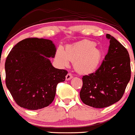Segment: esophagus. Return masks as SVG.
<instances>
[{
    "instance_id": "obj_1",
    "label": "esophagus",
    "mask_w": 135,
    "mask_h": 135,
    "mask_svg": "<svg viewBox=\"0 0 135 135\" xmlns=\"http://www.w3.org/2000/svg\"><path fill=\"white\" fill-rule=\"evenodd\" d=\"M72 77H73V76H72V75L70 73H68V74L66 75V81H69V80H70L72 78Z\"/></svg>"
}]
</instances>
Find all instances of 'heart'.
<instances>
[{
  "mask_svg": "<svg viewBox=\"0 0 135 135\" xmlns=\"http://www.w3.org/2000/svg\"><path fill=\"white\" fill-rule=\"evenodd\" d=\"M56 58L62 66H68L69 61L73 62V68L80 74L94 73L99 66L102 59L100 50L96 43L89 40H83L66 46L64 51L58 49Z\"/></svg>",
  "mask_w": 135,
  "mask_h": 135,
  "instance_id": "heart-1",
  "label": "heart"
}]
</instances>
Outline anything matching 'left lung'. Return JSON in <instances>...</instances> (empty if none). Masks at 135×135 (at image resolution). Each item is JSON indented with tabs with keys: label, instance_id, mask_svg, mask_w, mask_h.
I'll return each instance as SVG.
<instances>
[{
	"label": "left lung",
	"instance_id": "left-lung-1",
	"mask_svg": "<svg viewBox=\"0 0 135 135\" xmlns=\"http://www.w3.org/2000/svg\"><path fill=\"white\" fill-rule=\"evenodd\" d=\"M108 54L94 73L83 77L80 98L86 105L96 108L110 106L123 95L131 79L129 54L127 49L110 35Z\"/></svg>",
	"mask_w": 135,
	"mask_h": 135
}]
</instances>
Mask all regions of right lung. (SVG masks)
Segmentation results:
<instances>
[{"instance_id": "obj_1", "label": "right lung", "mask_w": 135, "mask_h": 135, "mask_svg": "<svg viewBox=\"0 0 135 135\" xmlns=\"http://www.w3.org/2000/svg\"><path fill=\"white\" fill-rule=\"evenodd\" d=\"M56 49L52 41L27 38L12 49L5 62L6 85L17 104L36 110L49 106L56 86L66 79L68 71L53 67Z\"/></svg>"}]
</instances>
